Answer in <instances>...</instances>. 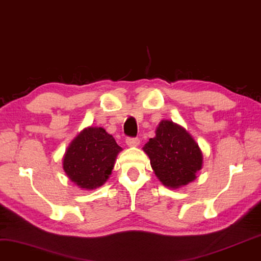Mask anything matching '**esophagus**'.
Instances as JSON below:
<instances>
[{
    "label": "esophagus",
    "mask_w": 261,
    "mask_h": 261,
    "mask_svg": "<svg viewBox=\"0 0 261 261\" xmlns=\"http://www.w3.org/2000/svg\"><path fill=\"white\" fill-rule=\"evenodd\" d=\"M127 147H137L140 144V140L138 138H126Z\"/></svg>",
    "instance_id": "1"
}]
</instances>
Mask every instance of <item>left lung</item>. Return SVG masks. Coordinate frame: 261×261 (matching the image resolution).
I'll return each mask as SVG.
<instances>
[{
  "label": "left lung",
  "instance_id": "1",
  "mask_svg": "<svg viewBox=\"0 0 261 261\" xmlns=\"http://www.w3.org/2000/svg\"><path fill=\"white\" fill-rule=\"evenodd\" d=\"M150 159L155 176L170 189H179L194 179L202 169V150L194 137L179 124L161 120L155 137L142 148Z\"/></svg>",
  "mask_w": 261,
  "mask_h": 261
}]
</instances>
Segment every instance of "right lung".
<instances>
[{
	"mask_svg": "<svg viewBox=\"0 0 261 261\" xmlns=\"http://www.w3.org/2000/svg\"><path fill=\"white\" fill-rule=\"evenodd\" d=\"M121 150L103 127L88 126L68 144L62 169L81 189L94 190L107 182Z\"/></svg>",
	"mask_w": 261,
	"mask_h": 261,
	"instance_id": "right-lung-1",
	"label": "right lung"
}]
</instances>
